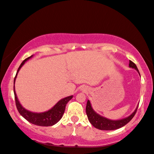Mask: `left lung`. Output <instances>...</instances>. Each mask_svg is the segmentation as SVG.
Segmentation results:
<instances>
[{
  "label": "left lung",
  "instance_id": "8db88e82",
  "mask_svg": "<svg viewBox=\"0 0 154 154\" xmlns=\"http://www.w3.org/2000/svg\"><path fill=\"white\" fill-rule=\"evenodd\" d=\"M129 67L134 68L138 72L140 76V74L137 66L131 60H129ZM138 107V105H137V107H136L134 112L131 115H129L128 117L126 118L120 119V120H110V119H107L103 117V116L99 115L92 108L90 100H88L86 111L89 121L90 122V123L95 128L100 130H103V131H112V130H116L122 127V126H124L128 122L131 121V119L135 115Z\"/></svg>",
  "mask_w": 154,
  "mask_h": 154
}]
</instances>
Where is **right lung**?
I'll use <instances>...</instances> for the list:
<instances>
[{"label": "right lung", "instance_id": "obj_1", "mask_svg": "<svg viewBox=\"0 0 154 154\" xmlns=\"http://www.w3.org/2000/svg\"><path fill=\"white\" fill-rule=\"evenodd\" d=\"M32 57L33 55L27 58V59H26L21 63V64H20V66L18 68V71H17L14 80V93L16 107L18 112H20V114L25 119H26L28 122H31V123L41 126H53L57 123V122L60 120L61 118H62L64 111H65L66 105L68 102L73 97V95H70V96H68L62 99V100H60L59 101H58L52 108L49 109V110L45 112H32L27 110V109L23 107V106L20 104L19 100H18V97H17L15 91L14 84L17 75H18V73L20 71V68L22 67V66L25 64L27 60H28Z\"/></svg>", "mask_w": 154, "mask_h": 154}]
</instances>
